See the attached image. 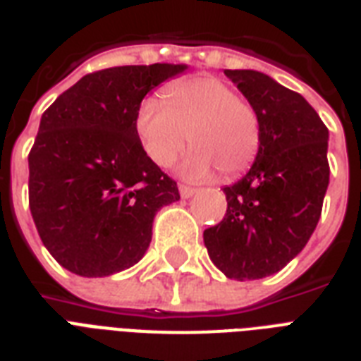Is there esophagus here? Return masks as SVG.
I'll return each mask as SVG.
<instances>
[{"label": "esophagus", "instance_id": "34e87169", "mask_svg": "<svg viewBox=\"0 0 361 361\" xmlns=\"http://www.w3.org/2000/svg\"><path fill=\"white\" fill-rule=\"evenodd\" d=\"M197 192V189H192V187H187V185H180V195L181 198H191L192 195Z\"/></svg>", "mask_w": 361, "mask_h": 361}]
</instances>
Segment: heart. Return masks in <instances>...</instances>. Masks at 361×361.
<instances>
[{"label": "heart", "instance_id": "b5f03b06", "mask_svg": "<svg viewBox=\"0 0 361 361\" xmlns=\"http://www.w3.org/2000/svg\"><path fill=\"white\" fill-rule=\"evenodd\" d=\"M136 130L153 163L170 166L187 140L195 144L181 163L187 180H208L215 174L234 176L257 157L260 120L249 101L215 76L178 82L166 103L144 99L136 112Z\"/></svg>", "mask_w": 361, "mask_h": 361}]
</instances>
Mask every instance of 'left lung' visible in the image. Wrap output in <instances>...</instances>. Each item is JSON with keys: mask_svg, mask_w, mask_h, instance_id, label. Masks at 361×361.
Here are the masks:
<instances>
[{"mask_svg": "<svg viewBox=\"0 0 361 361\" xmlns=\"http://www.w3.org/2000/svg\"><path fill=\"white\" fill-rule=\"evenodd\" d=\"M225 75L257 110L260 146L249 172L223 189L228 208L204 231V245L228 279H262L285 268L317 228L330 183L328 129L300 93L268 75Z\"/></svg>", "mask_w": 361, "mask_h": 361, "instance_id": "1", "label": "left lung"}]
</instances>
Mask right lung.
Instances as JSON below:
<instances>
[{
    "label": "right lung",
    "mask_w": 361,
    "mask_h": 361,
    "mask_svg": "<svg viewBox=\"0 0 361 361\" xmlns=\"http://www.w3.org/2000/svg\"><path fill=\"white\" fill-rule=\"evenodd\" d=\"M187 65L97 71L42 114L30 157V209L37 232L65 269L106 277L135 266L152 241L153 217L180 200L142 147L136 112L153 87Z\"/></svg>",
    "instance_id": "add662e5"
}]
</instances>
